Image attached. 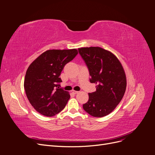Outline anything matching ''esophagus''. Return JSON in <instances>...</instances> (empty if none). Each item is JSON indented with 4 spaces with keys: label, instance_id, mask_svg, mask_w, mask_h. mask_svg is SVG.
I'll use <instances>...</instances> for the list:
<instances>
[{
    "label": "esophagus",
    "instance_id": "34e87169",
    "mask_svg": "<svg viewBox=\"0 0 155 155\" xmlns=\"http://www.w3.org/2000/svg\"><path fill=\"white\" fill-rule=\"evenodd\" d=\"M73 94H78L79 92L78 91H74V90H72V91H71Z\"/></svg>",
    "mask_w": 155,
    "mask_h": 155
}]
</instances>
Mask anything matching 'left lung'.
Here are the masks:
<instances>
[{
    "label": "left lung",
    "instance_id": "8db88e82",
    "mask_svg": "<svg viewBox=\"0 0 155 155\" xmlns=\"http://www.w3.org/2000/svg\"><path fill=\"white\" fill-rule=\"evenodd\" d=\"M88 68L90 82L96 84V91L88 94L83 109L94 117L101 118L112 112L122 99L126 90L124 69L116 56L100 47L78 49Z\"/></svg>",
    "mask_w": 155,
    "mask_h": 155
}]
</instances>
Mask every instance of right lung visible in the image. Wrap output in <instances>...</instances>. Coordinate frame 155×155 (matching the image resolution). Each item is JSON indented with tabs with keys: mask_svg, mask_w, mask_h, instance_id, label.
<instances>
[{
	"mask_svg": "<svg viewBox=\"0 0 155 155\" xmlns=\"http://www.w3.org/2000/svg\"><path fill=\"white\" fill-rule=\"evenodd\" d=\"M78 54L77 49L48 50L33 61L26 70L24 87L30 104L40 114H58L70 99L69 92L60 88L59 77L64 65Z\"/></svg>",
	"mask_w": 155,
	"mask_h": 155,
	"instance_id": "1",
	"label": "right lung"
}]
</instances>
